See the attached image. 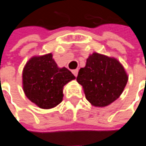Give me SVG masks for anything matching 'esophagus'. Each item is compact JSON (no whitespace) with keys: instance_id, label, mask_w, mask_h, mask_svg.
<instances>
[{"instance_id":"1","label":"esophagus","mask_w":146,"mask_h":146,"mask_svg":"<svg viewBox=\"0 0 146 146\" xmlns=\"http://www.w3.org/2000/svg\"><path fill=\"white\" fill-rule=\"evenodd\" d=\"M72 72H73V73L74 74V76L77 77V76H78V69H74Z\"/></svg>"}]
</instances>
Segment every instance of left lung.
<instances>
[{
	"instance_id": "left-lung-1",
	"label": "left lung",
	"mask_w": 146,
	"mask_h": 146,
	"mask_svg": "<svg viewBox=\"0 0 146 146\" xmlns=\"http://www.w3.org/2000/svg\"><path fill=\"white\" fill-rule=\"evenodd\" d=\"M78 82L87 100L94 107H107L118 98L128 81L124 67L115 58L93 53L81 68Z\"/></svg>"
}]
</instances>
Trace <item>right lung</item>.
I'll return each instance as SVG.
<instances>
[{"instance_id": "add662e5", "label": "right lung", "mask_w": 146, "mask_h": 146, "mask_svg": "<svg viewBox=\"0 0 146 146\" xmlns=\"http://www.w3.org/2000/svg\"><path fill=\"white\" fill-rule=\"evenodd\" d=\"M75 79L66 68H58L52 54L34 56L26 63L22 73L23 90L33 103L50 109L63 101L64 86Z\"/></svg>"}]
</instances>
